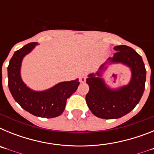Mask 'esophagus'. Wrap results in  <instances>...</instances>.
Wrapping results in <instances>:
<instances>
[{
    "instance_id": "esophagus-1",
    "label": "esophagus",
    "mask_w": 154,
    "mask_h": 154,
    "mask_svg": "<svg viewBox=\"0 0 154 154\" xmlns=\"http://www.w3.org/2000/svg\"><path fill=\"white\" fill-rule=\"evenodd\" d=\"M86 80V76L85 74H82L79 77V82L81 83H84Z\"/></svg>"
}]
</instances>
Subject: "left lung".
<instances>
[{
	"instance_id": "1",
	"label": "left lung",
	"mask_w": 154,
	"mask_h": 154,
	"mask_svg": "<svg viewBox=\"0 0 154 154\" xmlns=\"http://www.w3.org/2000/svg\"><path fill=\"white\" fill-rule=\"evenodd\" d=\"M115 53L95 73L88 75L86 83L89 91L86 103L94 115L101 119H119L130 112L139 103L146 82V69L142 57L132 48L115 46ZM125 65L130 69L131 79L127 84L112 87L103 78L105 72L114 64Z\"/></svg>"
}]
</instances>
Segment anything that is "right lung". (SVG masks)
Returning a JSON list of instances; mask_svg holds the SVG:
<instances>
[{"instance_id":"add662e5","label":"right lung","mask_w":154,"mask_h":154,"mask_svg":"<svg viewBox=\"0 0 154 154\" xmlns=\"http://www.w3.org/2000/svg\"><path fill=\"white\" fill-rule=\"evenodd\" d=\"M38 45L32 42L14 53L8 67V87L12 96L24 110L35 116L55 118L65 110L66 100L78 89L79 79L60 82L49 89L33 90L21 78V64L24 58Z\"/></svg>"}]
</instances>
